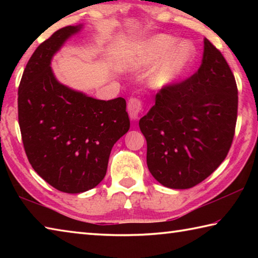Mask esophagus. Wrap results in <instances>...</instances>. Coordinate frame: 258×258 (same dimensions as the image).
<instances>
[{
    "instance_id": "1",
    "label": "esophagus",
    "mask_w": 258,
    "mask_h": 258,
    "mask_svg": "<svg viewBox=\"0 0 258 258\" xmlns=\"http://www.w3.org/2000/svg\"><path fill=\"white\" fill-rule=\"evenodd\" d=\"M127 110L131 119L137 120L140 117V112L142 110V102L137 98H131L127 104Z\"/></svg>"
}]
</instances>
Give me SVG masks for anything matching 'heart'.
Returning a JSON list of instances; mask_svg holds the SVG:
<instances>
[{
	"mask_svg": "<svg viewBox=\"0 0 258 258\" xmlns=\"http://www.w3.org/2000/svg\"><path fill=\"white\" fill-rule=\"evenodd\" d=\"M176 40L169 35H158L137 50L131 56V66L147 68L157 63L150 77L154 87H166L175 84L189 71L195 59V47L190 42H181L174 46Z\"/></svg>",
	"mask_w": 258,
	"mask_h": 258,
	"instance_id": "heart-1",
	"label": "heart"
}]
</instances>
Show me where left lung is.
Instances as JSON below:
<instances>
[{"instance_id":"1","label":"left lung","mask_w":258,"mask_h":258,"mask_svg":"<svg viewBox=\"0 0 258 258\" xmlns=\"http://www.w3.org/2000/svg\"><path fill=\"white\" fill-rule=\"evenodd\" d=\"M139 121L148 168L160 184L189 189L207 178L232 145L238 89L224 56L207 38L198 72L163 87Z\"/></svg>"}]
</instances>
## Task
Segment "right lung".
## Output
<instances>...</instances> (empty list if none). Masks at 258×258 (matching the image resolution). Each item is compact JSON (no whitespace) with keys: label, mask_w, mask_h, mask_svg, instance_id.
Returning a JSON list of instances; mask_svg holds the SVG:
<instances>
[{"label":"right lung","mask_w":258,"mask_h":258,"mask_svg":"<svg viewBox=\"0 0 258 258\" xmlns=\"http://www.w3.org/2000/svg\"><path fill=\"white\" fill-rule=\"evenodd\" d=\"M83 27L67 26L30 56L18 90V119L34 171L66 194L93 189L103 180L115 143L130 130L123 98L98 100L56 80L52 56Z\"/></svg>","instance_id":"1"}]
</instances>
